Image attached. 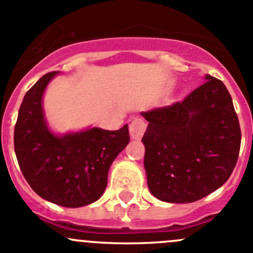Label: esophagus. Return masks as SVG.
Wrapping results in <instances>:
<instances>
[{"mask_svg":"<svg viewBox=\"0 0 253 253\" xmlns=\"http://www.w3.org/2000/svg\"><path fill=\"white\" fill-rule=\"evenodd\" d=\"M147 128V124L142 119H134L129 125V134L132 139H141Z\"/></svg>","mask_w":253,"mask_h":253,"instance_id":"esophagus-1","label":"esophagus"}]
</instances>
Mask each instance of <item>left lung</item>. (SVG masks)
Returning <instances> with one entry per match:
<instances>
[{
  "label": "left lung",
  "mask_w": 253,
  "mask_h": 253,
  "mask_svg": "<svg viewBox=\"0 0 253 253\" xmlns=\"http://www.w3.org/2000/svg\"><path fill=\"white\" fill-rule=\"evenodd\" d=\"M185 100L142 111L148 188L168 203H191L218 190L235 168L241 131L224 83L206 75Z\"/></svg>",
  "instance_id": "left-lung-1"
}]
</instances>
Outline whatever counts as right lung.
<instances>
[{"label": "right lung", "mask_w": 253, "mask_h": 253, "mask_svg": "<svg viewBox=\"0 0 253 253\" xmlns=\"http://www.w3.org/2000/svg\"><path fill=\"white\" fill-rule=\"evenodd\" d=\"M60 72L42 76L24 95L14 127V152L25 180L44 200L67 208L94 203L108 185L112 162L129 142L117 131L88 127L56 133L45 117V90Z\"/></svg>", "instance_id": "right-lung-1"}]
</instances>
